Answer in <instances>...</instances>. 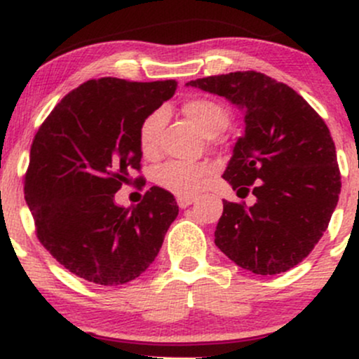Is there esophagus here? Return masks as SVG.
I'll use <instances>...</instances> for the list:
<instances>
[{
    "mask_svg": "<svg viewBox=\"0 0 359 359\" xmlns=\"http://www.w3.org/2000/svg\"><path fill=\"white\" fill-rule=\"evenodd\" d=\"M192 203H196V197H194V196H187V197H179V199H177V204H179V208H180V209H185V208H189V205H191Z\"/></svg>",
    "mask_w": 359,
    "mask_h": 359,
    "instance_id": "obj_1",
    "label": "esophagus"
}]
</instances>
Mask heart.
I'll return each instance as SVG.
<instances>
[{
  "instance_id": "1",
  "label": "heart",
  "mask_w": 359,
  "mask_h": 359,
  "mask_svg": "<svg viewBox=\"0 0 359 359\" xmlns=\"http://www.w3.org/2000/svg\"><path fill=\"white\" fill-rule=\"evenodd\" d=\"M187 116L197 130L205 137H214L224 130L228 123V114L219 102L209 97H192L182 106ZM163 123L162 111H154L140 123L138 128V145L145 156H155L158 154V133ZM212 174V167L208 163H185V162H167L156 168L155 182L165 191L175 196H192L203 187L209 175Z\"/></svg>"
}]
</instances>
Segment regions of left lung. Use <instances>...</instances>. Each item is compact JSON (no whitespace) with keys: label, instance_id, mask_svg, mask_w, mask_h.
<instances>
[{"label":"left lung","instance_id":"1","mask_svg":"<svg viewBox=\"0 0 359 359\" xmlns=\"http://www.w3.org/2000/svg\"><path fill=\"white\" fill-rule=\"evenodd\" d=\"M245 109V135L222 179L238 196L224 201L214 243L241 269L277 275L299 265L319 243L341 192L336 147L324 119L294 89L243 71L187 82Z\"/></svg>","mask_w":359,"mask_h":359}]
</instances>
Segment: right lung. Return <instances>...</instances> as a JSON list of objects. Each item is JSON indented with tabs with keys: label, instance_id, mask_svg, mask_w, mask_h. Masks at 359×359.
I'll return each instance as SVG.
<instances>
[{
	"label": "right lung",
	"instance_id": "right-lung-1",
	"mask_svg": "<svg viewBox=\"0 0 359 359\" xmlns=\"http://www.w3.org/2000/svg\"><path fill=\"white\" fill-rule=\"evenodd\" d=\"M177 82L90 79L72 89L36 131L25 201L43 248L97 285L131 282L151 265L179 214L174 196L150 187L135 208L114 194L138 184L140 123L174 96Z\"/></svg>",
	"mask_w": 359,
	"mask_h": 359
}]
</instances>
